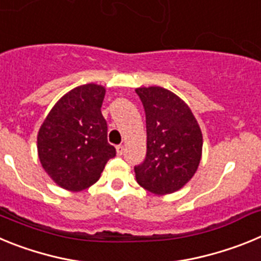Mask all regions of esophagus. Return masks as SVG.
<instances>
[{
    "mask_svg": "<svg viewBox=\"0 0 261 261\" xmlns=\"http://www.w3.org/2000/svg\"><path fill=\"white\" fill-rule=\"evenodd\" d=\"M116 153L117 155H121V154L124 153V145H119V146H116Z\"/></svg>",
    "mask_w": 261,
    "mask_h": 261,
    "instance_id": "obj_1",
    "label": "esophagus"
}]
</instances>
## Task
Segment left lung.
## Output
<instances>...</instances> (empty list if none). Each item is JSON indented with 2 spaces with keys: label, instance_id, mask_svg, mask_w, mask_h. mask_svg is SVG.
Returning a JSON list of instances; mask_svg holds the SVG:
<instances>
[{
  "label": "left lung",
  "instance_id": "left-lung-1",
  "mask_svg": "<svg viewBox=\"0 0 261 261\" xmlns=\"http://www.w3.org/2000/svg\"><path fill=\"white\" fill-rule=\"evenodd\" d=\"M146 114V158L135 167L136 180L154 195L181 190L196 174L202 133L190 106L170 90L137 87Z\"/></svg>",
  "mask_w": 261,
  "mask_h": 261
}]
</instances>
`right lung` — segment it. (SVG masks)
<instances>
[{
    "mask_svg": "<svg viewBox=\"0 0 261 261\" xmlns=\"http://www.w3.org/2000/svg\"><path fill=\"white\" fill-rule=\"evenodd\" d=\"M106 87H74L53 106L38 132V156L59 187L80 192L95 184L116 150L107 142L102 115Z\"/></svg>",
    "mask_w": 261,
    "mask_h": 261,
    "instance_id": "add662e5",
    "label": "right lung"
}]
</instances>
